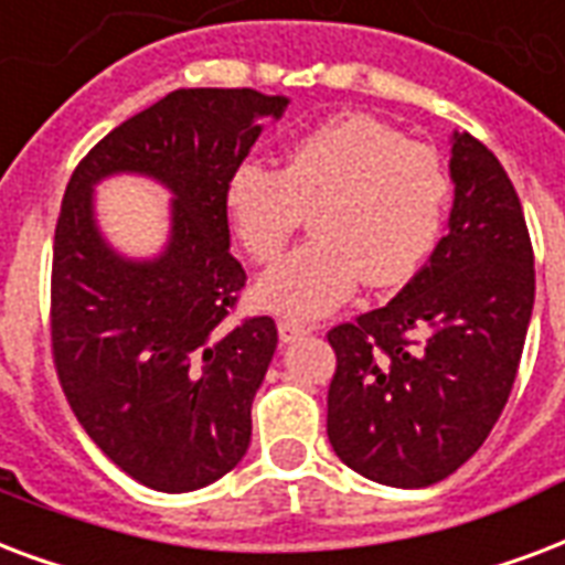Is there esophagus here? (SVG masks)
<instances>
[{
    "instance_id": "34e87169",
    "label": "esophagus",
    "mask_w": 565,
    "mask_h": 565,
    "mask_svg": "<svg viewBox=\"0 0 565 565\" xmlns=\"http://www.w3.org/2000/svg\"><path fill=\"white\" fill-rule=\"evenodd\" d=\"M305 334H311V329H308V326H301V322H292V320L278 322V338H281V343H296V340H301Z\"/></svg>"
}]
</instances>
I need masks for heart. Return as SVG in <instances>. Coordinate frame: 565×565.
I'll return each instance as SVG.
<instances>
[{"mask_svg":"<svg viewBox=\"0 0 565 565\" xmlns=\"http://www.w3.org/2000/svg\"><path fill=\"white\" fill-rule=\"evenodd\" d=\"M450 183L438 157L370 115H340L284 150L281 171L243 162L225 183V213L245 252L269 264L311 213V243L257 281V301L317 320L350 299L361 278L397 287L429 260Z\"/></svg>","mask_w":565,"mask_h":565,"instance_id":"obj_1","label":"heart"}]
</instances>
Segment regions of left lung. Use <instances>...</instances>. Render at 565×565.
<instances>
[{
    "mask_svg": "<svg viewBox=\"0 0 565 565\" xmlns=\"http://www.w3.org/2000/svg\"><path fill=\"white\" fill-rule=\"evenodd\" d=\"M454 210L429 264L387 301L329 331V441L373 483L424 489L498 424L533 313L522 201L492 150L450 136Z\"/></svg>",
    "mask_w": 565,
    "mask_h": 565,
    "instance_id": "8db88e82",
    "label": "left lung"
}]
</instances>
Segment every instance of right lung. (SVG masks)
Here are the masks:
<instances>
[{"mask_svg": "<svg viewBox=\"0 0 565 565\" xmlns=\"http://www.w3.org/2000/svg\"><path fill=\"white\" fill-rule=\"evenodd\" d=\"M254 88H178L132 115L73 171L53 245V355L73 415L132 480L195 492L252 441V403L278 347L269 317L227 326L245 269L231 254L225 183L287 109ZM118 173L169 189L153 258L118 253L93 189Z\"/></svg>", "mask_w": 565, "mask_h": 565, "instance_id": "add662e5", "label": "right lung"}]
</instances>
